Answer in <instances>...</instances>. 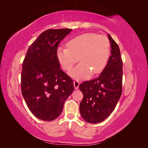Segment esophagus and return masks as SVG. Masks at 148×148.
Wrapping results in <instances>:
<instances>
[{
    "label": "esophagus",
    "instance_id": "34e87169",
    "mask_svg": "<svg viewBox=\"0 0 148 148\" xmlns=\"http://www.w3.org/2000/svg\"><path fill=\"white\" fill-rule=\"evenodd\" d=\"M74 86L75 89L76 90L78 89V88H79V81L78 80H75L74 81Z\"/></svg>",
    "mask_w": 148,
    "mask_h": 148
}]
</instances>
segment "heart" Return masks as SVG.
<instances>
[{
  "label": "heart",
  "instance_id": "heart-1",
  "mask_svg": "<svg viewBox=\"0 0 148 148\" xmlns=\"http://www.w3.org/2000/svg\"><path fill=\"white\" fill-rule=\"evenodd\" d=\"M67 46L58 47L56 58L65 71H70L78 58L80 64L70 72L71 76L85 79L91 74L100 73L106 67L111 44L106 36L83 34L69 40Z\"/></svg>",
  "mask_w": 148,
  "mask_h": 148
}]
</instances>
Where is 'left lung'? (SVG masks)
I'll return each mask as SVG.
<instances>
[{"label":"left lung","instance_id":"obj_1","mask_svg":"<svg viewBox=\"0 0 148 148\" xmlns=\"http://www.w3.org/2000/svg\"><path fill=\"white\" fill-rule=\"evenodd\" d=\"M111 55L99 77L79 86L83 94L79 104L82 118L88 123L104 120L114 111L122 93L123 62L119 46L108 34Z\"/></svg>","mask_w":148,"mask_h":148}]
</instances>
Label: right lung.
<instances>
[{"label":"right lung","mask_w":148,"mask_h":148,"mask_svg":"<svg viewBox=\"0 0 148 148\" xmlns=\"http://www.w3.org/2000/svg\"><path fill=\"white\" fill-rule=\"evenodd\" d=\"M71 31L62 29L43 32L28 49L23 62L22 95L32 114L44 121L58 117L74 89L73 80L60 68L56 58L59 44Z\"/></svg>","instance_id":"obj_1"}]
</instances>
